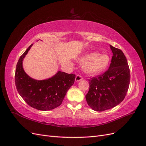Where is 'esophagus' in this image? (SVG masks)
Wrapping results in <instances>:
<instances>
[{
    "instance_id": "esophagus-1",
    "label": "esophagus",
    "mask_w": 146,
    "mask_h": 146,
    "mask_svg": "<svg viewBox=\"0 0 146 146\" xmlns=\"http://www.w3.org/2000/svg\"><path fill=\"white\" fill-rule=\"evenodd\" d=\"M82 79H83V78H82V76H80L79 74H78L76 76V78H75L76 82H79V81L82 80Z\"/></svg>"
}]
</instances>
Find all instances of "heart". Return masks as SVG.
I'll use <instances>...</instances> for the list:
<instances>
[{
    "label": "heart",
    "mask_w": 146,
    "mask_h": 146,
    "mask_svg": "<svg viewBox=\"0 0 146 146\" xmlns=\"http://www.w3.org/2000/svg\"><path fill=\"white\" fill-rule=\"evenodd\" d=\"M80 62L84 64V70L86 73L95 75L106 69L110 64V58L107 54L92 52L82 56Z\"/></svg>",
    "instance_id": "1"
}]
</instances>
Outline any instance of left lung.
<instances>
[{"mask_svg": "<svg viewBox=\"0 0 146 146\" xmlns=\"http://www.w3.org/2000/svg\"><path fill=\"white\" fill-rule=\"evenodd\" d=\"M113 52L109 69L89 79L90 90L86 100L92 109L103 111L120 104L125 98L130 83V70L121 50L110 45Z\"/></svg>", "mask_w": 146, "mask_h": 146, "instance_id": "1", "label": "left lung"}]
</instances>
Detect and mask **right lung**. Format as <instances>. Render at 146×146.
Listing matches in <instances>:
<instances>
[{
    "label": "right lung",
    "mask_w": 146,
    "mask_h": 146,
    "mask_svg": "<svg viewBox=\"0 0 146 146\" xmlns=\"http://www.w3.org/2000/svg\"><path fill=\"white\" fill-rule=\"evenodd\" d=\"M32 45L19 59L15 70V82L17 90L23 100L34 109L46 111L60 106L73 84L76 75L58 72L52 78L37 80L24 72L23 60Z\"/></svg>",
    "instance_id": "obj_1"
}]
</instances>
